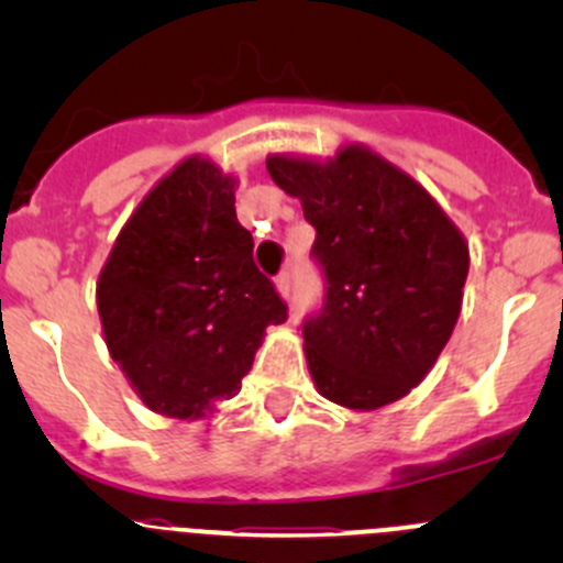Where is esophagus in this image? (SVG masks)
<instances>
[{
	"label": "esophagus",
	"mask_w": 563,
	"mask_h": 563,
	"mask_svg": "<svg viewBox=\"0 0 563 563\" xmlns=\"http://www.w3.org/2000/svg\"><path fill=\"white\" fill-rule=\"evenodd\" d=\"M275 283H277V291H280V297L283 299H291V294H294L291 275H288V272H280V275L275 277Z\"/></svg>",
	"instance_id": "1"
}]
</instances>
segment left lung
Wrapping results in <instances>:
<instances>
[{
  "label": "left lung",
  "instance_id": "1",
  "mask_svg": "<svg viewBox=\"0 0 563 563\" xmlns=\"http://www.w3.org/2000/svg\"><path fill=\"white\" fill-rule=\"evenodd\" d=\"M266 168L316 229L323 299L302 334L318 391L345 408L387 406L428 376L455 329L463 236L411 176L367 150L349 146L327 166L269 157Z\"/></svg>",
  "mask_w": 563,
  "mask_h": 563
}]
</instances>
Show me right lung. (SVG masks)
<instances>
[{"label":"right lung","instance_id":"obj_1","mask_svg":"<svg viewBox=\"0 0 563 563\" xmlns=\"http://www.w3.org/2000/svg\"><path fill=\"white\" fill-rule=\"evenodd\" d=\"M234 201L229 176L190 157L141 201L100 272L108 351L166 417H203L234 397L264 329L288 318Z\"/></svg>","mask_w":563,"mask_h":563}]
</instances>
